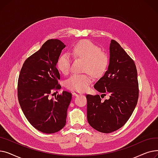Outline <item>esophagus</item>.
Segmentation results:
<instances>
[{
    "label": "esophagus",
    "instance_id": "obj_1",
    "mask_svg": "<svg viewBox=\"0 0 158 158\" xmlns=\"http://www.w3.org/2000/svg\"><path fill=\"white\" fill-rule=\"evenodd\" d=\"M72 94H73V96L77 97V96H79V95H81V92H77V91H75V92H73Z\"/></svg>",
    "mask_w": 158,
    "mask_h": 158
}]
</instances>
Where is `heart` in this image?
<instances>
[{"mask_svg":"<svg viewBox=\"0 0 158 158\" xmlns=\"http://www.w3.org/2000/svg\"><path fill=\"white\" fill-rule=\"evenodd\" d=\"M76 57L85 60L84 70L88 71L94 77H100L105 73L109 64V56L92 41L85 40L78 42L71 51ZM71 57L69 54H62L57 61V69L64 74L70 70ZM92 81L89 73H73L66 81L65 86L69 89L77 92L85 91Z\"/></svg>","mask_w":158,"mask_h":158,"instance_id":"1","label":"heart"}]
</instances>
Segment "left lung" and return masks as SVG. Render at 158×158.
Here are the masks:
<instances>
[{
  "label": "left lung",
  "instance_id": "8db88e82",
  "mask_svg": "<svg viewBox=\"0 0 158 158\" xmlns=\"http://www.w3.org/2000/svg\"><path fill=\"white\" fill-rule=\"evenodd\" d=\"M94 88L98 92L107 93L110 96L103 102L99 95H86L89 124L104 133H110L121 128L137 104L138 81L134 61L114 40L110 45L107 70Z\"/></svg>",
  "mask_w": 158,
  "mask_h": 158
}]
</instances>
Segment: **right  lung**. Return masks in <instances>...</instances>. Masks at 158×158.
I'll use <instances>...</instances> for the list:
<instances>
[{"instance_id": "right-lung-1", "label": "right lung", "mask_w": 158, "mask_h": 158, "mask_svg": "<svg viewBox=\"0 0 158 158\" xmlns=\"http://www.w3.org/2000/svg\"><path fill=\"white\" fill-rule=\"evenodd\" d=\"M65 47L60 40H47L25 61L19 75L18 98L22 110L31 125L44 133H54L66 124L72 94L63 91L54 99L48 97L61 88L56 64Z\"/></svg>"}]
</instances>
